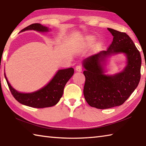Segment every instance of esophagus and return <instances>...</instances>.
Returning <instances> with one entry per match:
<instances>
[{
  "label": "esophagus",
  "mask_w": 146,
  "mask_h": 146,
  "mask_svg": "<svg viewBox=\"0 0 146 146\" xmlns=\"http://www.w3.org/2000/svg\"><path fill=\"white\" fill-rule=\"evenodd\" d=\"M76 70L77 71H82V68L81 64H78L76 66Z\"/></svg>",
  "instance_id": "1"
}]
</instances>
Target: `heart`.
Here are the masks:
<instances>
[{"mask_svg":"<svg viewBox=\"0 0 146 146\" xmlns=\"http://www.w3.org/2000/svg\"><path fill=\"white\" fill-rule=\"evenodd\" d=\"M87 40H88V41L89 42H92L93 41H94V38H93V37H92V36H88V38H87Z\"/></svg>","mask_w":146,"mask_h":146,"instance_id":"1","label":"heart"}]
</instances>
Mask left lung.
<instances>
[{"label":"left lung","instance_id":"obj_1","mask_svg":"<svg viewBox=\"0 0 146 146\" xmlns=\"http://www.w3.org/2000/svg\"><path fill=\"white\" fill-rule=\"evenodd\" d=\"M108 30L113 38L107 50L86 58L83 62L85 68V98L89 105L99 109L122 105L137 88L141 79V56L134 42L125 33ZM119 52L127 56L125 70L113 76L104 75L101 62L111 54Z\"/></svg>","mask_w":146,"mask_h":146}]
</instances>
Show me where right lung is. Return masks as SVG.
<instances>
[{
	"instance_id": "add662e5",
	"label": "right lung",
	"mask_w": 146,
	"mask_h": 146,
	"mask_svg": "<svg viewBox=\"0 0 146 146\" xmlns=\"http://www.w3.org/2000/svg\"><path fill=\"white\" fill-rule=\"evenodd\" d=\"M27 30L46 32L48 31V28L42 26L41 24L35 23L25 27L21 31ZM73 73V68L59 70L47 85L39 90L31 94H22L17 92L11 86L5 75V78L12 95L17 102L31 107L45 108L54 106L60 101L63 94L64 86Z\"/></svg>"
}]
</instances>
